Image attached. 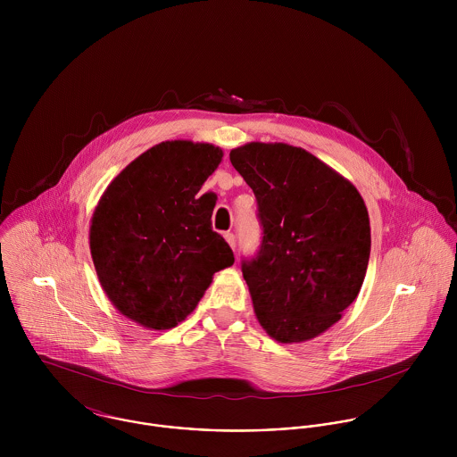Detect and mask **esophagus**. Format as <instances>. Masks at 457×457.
<instances>
[{
	"label": "esophagus",
	"instance_id": "esophagus-1",
	"mask_svg": "<svg viewBox=\"0 0 457 457\" xmlns=\"http://www.w3.org/2000/svg\"><path fill=\"white\" fill-rule=\"evenodd\" d=\"M223 237H225V241L228 243V246H230L232 250H236V236H234L232 232H225Z\"/></svg>",
	"mask_w": 457,
	"mask_h": 457
}]
</instances>
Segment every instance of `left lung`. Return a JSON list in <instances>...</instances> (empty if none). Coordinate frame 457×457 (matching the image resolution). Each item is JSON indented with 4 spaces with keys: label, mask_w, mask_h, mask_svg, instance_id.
I'll return each instance as SVG.
<instances>
[{
    "label": "left lung",
    "mask_w": 457,
    "mask_h": 457,
    "mask_svg": "<svg viewBox=\"0 0 457 457\" xmlns=\"http://www.w3.org/2000/svg\"><path fill=\"white\" fill-rule=\"evenodd\" d=\"M230 162L259 202L261 252L243 262L257 320L279 343L313 339L361 292L371 252L366 204L303 147L248 142Z\"/></svg>",
    "instance_id": "1"
}]
</instances>
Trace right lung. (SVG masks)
<instances>
[{"label": "right lung", "instance_id": "right-lung-1", "mask_svg": "<svg viewBox=\"0 0 457 457\" xmlns=\"http://www.w3.org/2000/svg\"><path fill=\"white\" fill-rule=\"evenodd\" d=\"M223 151L167 140L129 163L100 196L89 250L114 308L153 330L183 322L234 253L211 227L212 200L198 192Z\"/></svg>", "mask_w": 457, "mask_h": 457}]
</instances>
